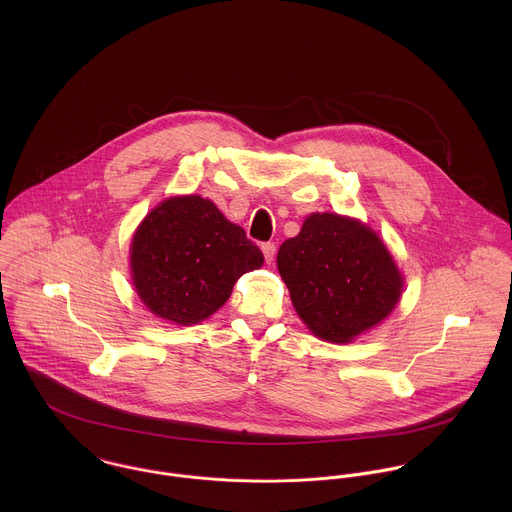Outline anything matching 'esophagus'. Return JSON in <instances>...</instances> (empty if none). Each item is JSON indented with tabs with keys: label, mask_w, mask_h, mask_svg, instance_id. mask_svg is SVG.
<instances>
[{
	"label": "esophagus",
	"mask_w": 512,
	"mask_h": 512,
	"mask_svg": "<svg viewBox=\"0 0 512 512\" xmlns=\"http://www.w3.org/2000/svg\"><path fill=\"white\" fill-rule=\"evenodd\" d=\"M262 252H264L266 262H272L274 256H276V244H274V242H264V244H262Z\"/></svg>",
	"instance_id": "esophagus-1"
}]
</instances>
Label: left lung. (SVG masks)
<instances>
[{
  "instance_id": "left-lung-1",
  "label": "left lung",
  "mask_w": 512,
  "mask_h": 512,
  "mask_svg": "<svg viewBox=\"0 0 512 512\" xmlns=\"http://www.w3.org/2000/svg\"><path fill=\"white\" fill-rule=\"evenodd\" d=\"M278 270L303 323L321 339L349 343L380 323L402 293L382 240L359 220L311 215L278 252Z\"/></svg>"
}]
</instances>
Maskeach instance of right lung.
Returning <instances> with one entry per match:
<instances>
[{
  "label": "right lung",
  "mask_w": 512,
  "mask_h": 512,
  "mask_svg": "<svg viewBox=\"0 0 512 512\" xmlns=\"http://www.w3.org/2000/svg\"><path fill=\"white\" fill-rule=\"evenodd\" d=\"M262 264V252L246 232L197 195L161 203L132 242L134 284L142 301L179 325L215 313L234 282Z\"/></svg>",
  "instance_id": "1"
}]
</instances>
